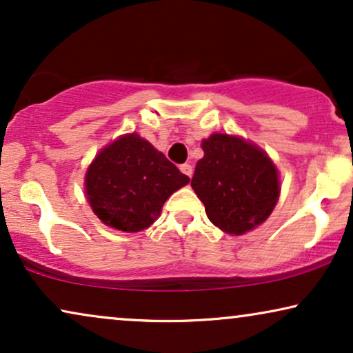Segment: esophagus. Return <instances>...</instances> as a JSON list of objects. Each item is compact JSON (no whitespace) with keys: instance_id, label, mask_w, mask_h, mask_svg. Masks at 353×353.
<instances>
[{"instance_id":"1","label":"esophagus","mask_w":353,"mask_h":353,"mask_svg":"<svg viewBox=\"0 0 353 353\" xmlns=\"http://www.w3.org/2000/svg\"><path fill=\"white\" fill-rule=\"evenodd\" d=\"M180 170L185 173L186 176H192V167L190 165V163H183V165H180Z\"/></svg>"}]
</instances>
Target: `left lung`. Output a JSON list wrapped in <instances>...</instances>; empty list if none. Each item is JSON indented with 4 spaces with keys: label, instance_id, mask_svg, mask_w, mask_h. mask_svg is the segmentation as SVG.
<instances>
[{
    "label": "left lung",
    "instance_id": "8db88e82",
    "mask_svg": "<svg viewBox=\"0 0 353 353\" xmlns=\"http://www.w3.org/2000/svg\"><path fill=\"white\" fill-rule=\"evenodd\" d=\"M191 186L209 220L230 234L263 223L279 197L278 170L267 152L239 137L214 133L202 141Z\"/></svg>",
    "mask_w": 353,
    "mask_h": 353
}]
</instances>
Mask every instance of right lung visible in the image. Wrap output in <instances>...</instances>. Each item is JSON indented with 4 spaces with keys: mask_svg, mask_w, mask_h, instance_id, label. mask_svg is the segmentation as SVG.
Wrapping results in <instances>:
<instances>
[{
    "mask_svg": "<svg viewBox=\"0 0 353 353\" xmlns=\"http://www.w3.org/2000/svg\"><path fill=\"white\" fill-rule=\"evenodd\" d=\"M190 183L168 159L137 133L105 146L86 170L91 209L110 228L137 233L161 215L162 205Z\"/></svg>",
    "mask_w": 353,
    "mask_h": 353,
    "instance_id": "1",
    "label": "right lung"
}]
</instances>
